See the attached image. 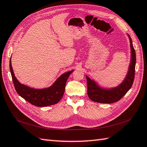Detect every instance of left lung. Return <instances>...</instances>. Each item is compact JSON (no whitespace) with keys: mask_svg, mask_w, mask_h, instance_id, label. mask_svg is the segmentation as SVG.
Here are the masks:
<instances>
[{"mask_svg":"<svg viewBox=\"0 0 147 147\" xmlns=\"http://www.w3.org/2000/svg\"><path fill=\"white\" fill-rule=\"evenodd\" d=\"M128 36L130 40L131 49V59L128 73L125 80L116 88L111 90H104L98 87L96 85L94 81L91 80L90 78L86 76L87 93L89 98L92 100L98 103H103V104H112L119 100L131 88L135 79L136 53L133 45L132 40L129 35Z\"/></svg>","mask_w":147,"mask_h":147,"instance_id":"obj_1","label":"left lung"}]
</instances>
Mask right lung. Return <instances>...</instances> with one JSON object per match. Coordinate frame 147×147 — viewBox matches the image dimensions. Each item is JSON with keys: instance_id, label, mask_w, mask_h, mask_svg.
Instances as JSON below:
<instances>
[{"instance_id": "add662e5", "label": "right lung", "mask_w": 147, "mask_h": 147, "mask_svg": "<svg viewBox=\"0 0 147 147\" xmlns=\"http://www.w3.org/2000/svg\"><path fill=\"white\" fill-rule=\"evenodd\" d=\"M9 67L14 88L19 95L30 104L37 107H46L57 104L60 101L64 93L67 80L73 71H70L62 74L50 88L37 90L22 85L18 82L12 70L11 59L9 62Z\"/></svg>"}]
</instances>
